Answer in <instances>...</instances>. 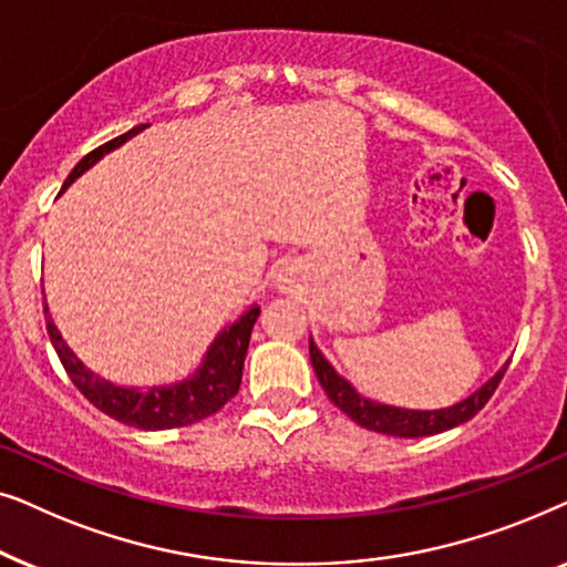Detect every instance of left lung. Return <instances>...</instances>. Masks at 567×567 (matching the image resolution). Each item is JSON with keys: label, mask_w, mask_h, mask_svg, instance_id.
Here are the masks:
<instances>
[{"label": "left lung", "mask_w": 567, "mask_h": 567, "mask_svg": "<svg viewBox=\"0 0 567 567\" xmlns=\"http://www.w3.org/2000/svg\"><path fill=\"white\" fill-rule=\"evenodd\" d=\"M309 359H312L315 374L320 379L322 390L328 392L332 405H338L343 413L355 421L363 429L386 433V436H400V439H421V436H433V433L449 431L454 425L467 423L470 417H475L480 410L485 408V402L493 398V392L498 390L503 374H506L508 367H503L498 374L480 386L477 392H472L467 400L456 402L452 408L441 410H405V408H392L382 405V402L361 398L359 392L353 390L351 382L338 374L336 369L324 361L320 348L315 346V340L309 338Z\"/></svg>", "instance_id": "obj_1"}]
</instances>
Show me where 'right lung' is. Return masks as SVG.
I'll use <instances>...</instances> for the list:
<instances>
[{
  "label": "right lung",
  "instance_id": "1",
  "mask_svg": "<svg viewBox=\"0 0 567 567\" xmlns=\"http://www.w3.org/2000/svg\"><path fill=\"white\" fill-rule=\"evenodd\" d=\"M142 128L146 126L131 128L118 138H111L107 144L92 150L87 157L76 162V167L64 181V188H69V185H72L84 169L95 165L100 157L118 150L123 142H128V138L138 134ZM43 312L45 330H49L51 343L56 348L69 379H72L76 390H80L92 405L103 410L105 415L115 417V421L134 425V429L165 431L183 429V425L204 421V417L214 415L216 410H221L231 398H235L239 384H243L247 346H250L252 324L260 317V307L252 305L237 322H231L229 328H224L219 336L214 338L212 348H208L204 355V363H200V369L190 379L169 386H152V390H131V386L111 384L105 382V379H100L97 374H92V371L72 353V348L64 343V338H61V332L51 320L49 305H43Z\"/></svg>",
  "mask_w": 567,
  "mask_h": 567
}]
</instances>
